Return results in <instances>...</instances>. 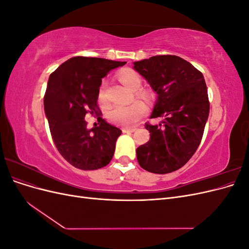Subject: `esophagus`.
<instances>
[{
  "mask_svg": "<svg viewBox=\"0 0 249 249\" xmlns=\"http://www.w3.org/2000/svg\"><path fill=\"white\" fill-rule=\"evenodd\" d=\"M136 131V127H123L124 133H133Z\"/></svg>",
  "mask_w": 249,
  "mask_h": 249,
  "instance_id": "obj_1",
  "label": "esophagus"
}]
</instances>
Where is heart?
I'll return each instance as SVG.
<instances>
[{
    "label": "heart",
    "mask_w": 249,
    "mask_h": 249,
    "mask_svg": "<svg viewBox=\"0 0 249 249\" xmlns=\"http://www.w3.org/2000/svg\"><path fill=\"white\" fill-rule=\"evenodd\" d=\"M117 77L119 81L129 89L135 90L141 85L140 76L138 72L133 70L126 69L119 71ZM135 94L144 100H149L150 96H152V93L146 89H137L135 91ZM99 100L101 104H107V96L104 85H102L100 88ZM145 112L146 108L144 104L140 101H133L126 105H115V106H113L109 110L107 117L109 122L114 124L120 126H133L139 122V119L145 114Z\"/></svg>",
    "instance_id": "1"
}]
</instances>
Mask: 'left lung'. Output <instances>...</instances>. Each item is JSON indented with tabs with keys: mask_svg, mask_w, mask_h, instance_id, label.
Listing matches in <instances>:
<instances>
[{
	"mask_svg": "<svg viewBox=\"0 0 249 249\" xmlns=\"http://www.w3.org/2000/svg\"><path fill=\"white\" fill-rule=\"evenodd\" d=\"M134 70L158 94L150 118L161 119L156 125L145 124L150 137L136 149L138 163L158 175L176 171L196 152L205 131L210 112L205 79L191 63L175 55L134 62Z\"/></svg>",
	"mask_w": 249,
	"mask_h": 249,
	"instance_id": "1",
	"label": "left lung"
}]
</instances>
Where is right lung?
Segmentation results:
<instances>
[{"instance_id": "1", "label": "right lung", "mask_w": 249, "mask_h": 249, "mask_svg": "<svg viewBox=\"0 0 249 249\" xmlns=\"http://www.w3.org/2000/svg\"><path fill=\"white\" fill-rule=\"evenodd\" d=\"M125 62L93 57H72L51 73L44 94V112L53 141L73 167L95 170L112 160L122 130L105 122L97 106L102 78ZM98 117L99 125L87 129L85 116Z\"/></svg>"}]
</instances>
